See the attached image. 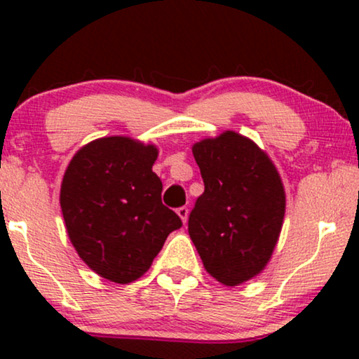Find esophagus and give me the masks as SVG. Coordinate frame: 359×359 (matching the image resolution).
Returning <instances> with one entry per match:
<instances>
[{
    "instance_id": "esophagus-1",
    "label": "esophagus",
    "mask_w": 359,
    "mask_h": 359,
    "mask_svg": "<svg viewBox=\"0 0 359 359\" xmlns=\"http://www.w3.org/2000/svg\"><path fill=\"white\" fill-rule=\"evenodd\" d=\"M177 214H179V217L182 219V222L185 224V222H187V217H189V209L185 208V205H182V208L177 209Z\"/></svg>"
}]
</instances>
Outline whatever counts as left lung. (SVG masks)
I'll return each mask as SVG.
<instances>
[{
    "instance_id": "8db88e82",
    "label": "left lung",
    "mask_w": 359,
    "mask_h": 359,
    "mask_svg": "<svg viewBox=\"0 0 359 359\" xmlns=\"http://www.w3.org/2000/svg\"><path fill=\"white\" fill-rule=\"evenodd\" d=\"M204 194L189 216V234L205 271L236 287L265 270L285 216L277 167L236 131L194 143Z\"/></svg>"
}]
</instances>
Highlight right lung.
Here are the masks:
<instances>
[{"label": "right lung", "mask_w": 359, "mask_h": 359, "mask_svg": "<svg viewBox=\"0 0 359 359\" xmlns=\"http://www.w3.org/2000/svg\"><path fill=\"white\" fill-rule=\"evenodd\" d=\"M158 148L130 137L97 138L65 168L60 208L82 262L114 283L142 277L167 236L182 226L162 204V180L151 170Z\"/></svg>", "instance_id": "right-lung-1"}]
</instances>
